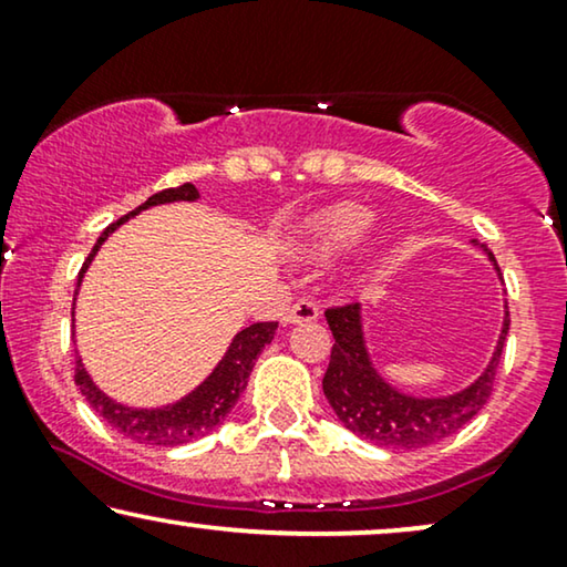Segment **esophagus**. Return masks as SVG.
<instances>
[{"instance_id": "1", "label": "esophagus", "mask_w": 567, "mask_h": 567, "mask_svg": "<svg viewBox=\"0 0 567 567\" xmlns=\"http://www.w3.org/2000/svg\"><path fill=\"white\" fill-rule=\"evenodd\" d=\"M320 317V307L315 305L312 299H299L297 305L289 307L284 312V322L286 324H293V322H312Z\"/></svg>"}]
</instances>
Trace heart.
<instances>
[{
  "instance_id": "heart-1",
  "label": "heart",
  "mask_w": 567,
  "mask_h": 567,
  "mask_svg": "<svg viewBox=\"0 0 567 567\" xmlns=\"http://www.w3.org/2000/svg\"><path fill=\"white\" fill-rule=\"evenodd\" d=\"M371 227H374V214L367 206L338 204L309 216L301 227L299 247L301 252L315 258H328L361 243Z\"/></svg>"
}]
</instances>
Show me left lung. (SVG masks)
Listing matches in <instances>:
<instances>
[{"label": "left lung", "instance_id": "left-lung-1", "mask_svg": "<svg viewBox=\"0 0 567 567\" xmlns=\"http://www.w3.org/2000/svg\"><path fill=\"white\" fill-rule=\"evenodd\" d=\"M477 245V243H475ZM483 252L493 262L495 274L503 281L498 262L485 245ZM503 328L495 343V351L475 382L454 394L441 398H417L398 390L379 374L363 336L361 305H346L328 309V324L336 338L328 371H324L322 390L338 421L348 431L371 441L374 446L390 452H413L439 444L454 436L464 423H470L491 398L495 371H498L503 343L508 336V305L503 307Z\"/></svg>", "mask_w": 567, "mask_h": 567}]
</instances>
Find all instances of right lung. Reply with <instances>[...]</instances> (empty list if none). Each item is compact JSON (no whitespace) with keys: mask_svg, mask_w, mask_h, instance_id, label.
Here are the masks:
<instances>
[{"mask_svg":"<svg viewBox=\"0 0 567 567\" xmlns=\"http://www.w3.org/2000/svg\"><path fill=\"white\" fill-rule=\"evenodd\" d=\"M175 200H198L196 185L185 183V185H177V188L154 193V196L146 198L142 206L123 216V219L111 224V227L100 235L95 247H92V252L87 255V260H84L80 278H76L74 301H76V293H80L84 270L90 268V262L97 255L100 245H103L123 221H128L131 216L142 214L144 208H152V206L175 204ZM276 328L278 322H255L250 328L239 330L237 336L231 338L227 353L221 355V361L216 363L212 374H208L196 390L185 394V398L162 408H128V405H121V402H115L113 398H107V394L92 382V377L87 374V369H84L82 359H76L74 382L84 394V400L92 405V410H95L100 417H105V421L111 423L115 431L123 433L126 439L136 441V444H150V446H181V444H188L193 439L206 436L208 431L216 429V425L227 417V413L235 408L239 394H243V390L247 386V379H250L255 359H258L262 348L274 340Z\"/></svg>","mask_w":567,"mask_h":567,"instance_id":"1","label":"right lung"}]
</instances>
